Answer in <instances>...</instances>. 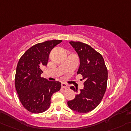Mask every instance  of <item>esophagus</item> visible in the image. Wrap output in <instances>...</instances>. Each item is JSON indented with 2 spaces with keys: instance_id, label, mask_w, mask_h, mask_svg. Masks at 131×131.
I'll return each instance as SVG.
<instances>
[{
  "instance_id": "obj_1",
  "label": "esophagus",
  "mask_w": 131,
  "mask_h": 131,
  "mask_svg": "<svg viewBox=\"0 0 131 131\" xmlns=\"http://www.w3.org/2000/svg\"><path fill=\"white\" fill-rule=\"evenodd\" d=\"M61 87L63 88V89H67V88L68 87V85L67 84H66L65 83H62Z\"/></svg>"
}]
</instances>
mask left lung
<instances>
[{"label":"left lung","instance_id":"obj_1","mask_svg":"<svg viewBox=\"0 0 131 131\" xmlns=\"http://www.w3.org/2000/svg\"><path fill=\"white\" fill-rule=\"evenodd\" d=\"M70 44L79 56L80 65L77 74L82 75L84 89L67 103L70 109L86 113L97 107L102 100L107 89L108 71L102 56L91 46L79 41H70ZM70 89L78 92L74 86Z\"/></svg>","mask_w":131,"mask_h":131}]
</instances>
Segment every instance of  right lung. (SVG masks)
I'll return each instance as SVG.
<instances>
[{"instance_id":"obj_1","label":"right lung","mask_w":131,"mask_h":131,"mask_svg":"<svg viewBox=\"0 0 131 131\" xmlns=\"http://www.w3.org/2000/svg\"><path fill=\"white\" fill-rule=\"evenodd\" d=\"M61 40H52L34 45L18 62L15 85L23 107L32 113H41L50 107L51 97L61 83L41 78L42 68L47 65L49 54Z\"/></svg>"}]
</instances>
